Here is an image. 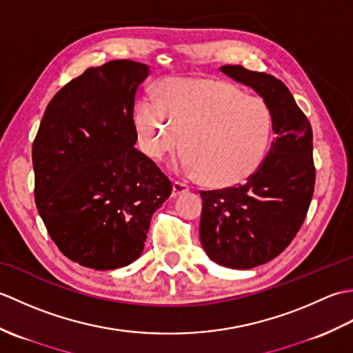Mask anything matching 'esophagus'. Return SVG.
<instances>
[{"instance_id": "esophagus-1", "label": "esophagus", "mask_w": 353, "mask_h": 353, "mask_svg": "<svg viewBox=\"0 0 353 353\" xmlns=\"http://www.w3.org/2000/svg\"><path fill=\"white\" fill-rule=\"evenodd\" d=\"M188 191H190L188 185H185L182 182H174V183H172V194H171V196L177 197V196H181V194H185Z\"/></svg>"}]
</instances>
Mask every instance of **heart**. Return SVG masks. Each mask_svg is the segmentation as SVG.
I'll return each instance as SVG.
<instances>
[{
  "mask_svg": "<svg viewBox=\"0 0 353 353\" xmlns=\"http://www.w3.org/2000/svg\"><path fill=\"white\" fill-rule=\"evenodd\" d=\"M133 114L139 145L162 161L182 147L179 163L211 188H232L262 167L272 144L273 121L264 101L229 81L206 77L167 79Z\"/></svg>",
  "mask_w": 353,
  "mask_h": 353,
  "instance_id": "b5f03b06",
  "label": "heart"
}]
</instances>
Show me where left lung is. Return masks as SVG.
Segmentation results:
<instances>
[{"instance_id": "left-lung-1", "label": "left lung", "mask_w": 353, "mask_h": 353, "mask_svg": "<svg viewBox=\"0 0 353 353\" xmlns=\"http://www.w3.org/2000/svg\"><path fill=\"white\" fill-rule=\"evenodd\" d=\"M220 70L262 97L276 133L262 167L244 185L200 192V241L208 256L249 270L281 254L305 221L316 182L312 130L281 80L239 65Z\"/></svg>"}]
</instances>
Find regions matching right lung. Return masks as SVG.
I'll list each match as a JSON object with an SVG mask.
<instances>
[{"mask_svg": "<svg viewBox=\"0 0 353 353\" xmlns=\"http://www.w3.org/2000/svg\"><path fill=\"white\" fill-rule=\"evenodd\" d=\"M148 74L133 61L88 68L52 97L34 138L37 211L59 250L83 267L137 261L152 215L172 191L134 148V94Z\"/></svg>", "mask_w": 353, "mask_h": 353, "instance_id": "1", "label": "right lung"}]
</instances>
